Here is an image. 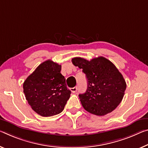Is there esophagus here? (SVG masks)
I'll return each mask as SVG.
<instances>
[{"instance_id": "esophagus-1", "label": "esophagus", "mask_w": 148, "mask_h": 148, "mask_svg": "<svg viewBox=\"0 0 148 148\" xmlns=\"http://www.w3.org/2000/svg\"><path fill=\"white\" fill-rule=\"evenodd\" d=\"M70 90H71L72 93H75V92H76L77 90H78V88H77V87H74V88H70Z\"/></svg>"}]
</instances>
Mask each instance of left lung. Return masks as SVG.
Here are the masks:
<instances>
[{
  "instance_id": "8db88e82",
  "label": "left lung",
  "mask_w": 148,
  "mask_h": 148,
  "mask_svg": "<svg viewBox=\"0 0 148 148\" xmlns=\"http://www.w3.org/2000/svg\"><path fill=\"white\" fill-rule=\"evenodd\" d=\"M72 62L82 69L88 80L86 91L78 95L84 109L97 116L115 109L123 100L126 84L113 63L103 57L91 60L75 57Z\"/></svg>"
}]
</instances>
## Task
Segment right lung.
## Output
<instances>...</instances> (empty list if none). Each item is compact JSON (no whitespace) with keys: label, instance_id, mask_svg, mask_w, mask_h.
Segmentation results:
<instances>
[{"label":"right lung","instance_id":"add662e5","mask_svg":"<svg viewBox=\"0 0 148 148\" xmlns=\"http://www.w3.org/2000/svg\"><path fill=\"white\" fill-rule=\"evenodd\" d=\"M61 65L51 60L39 64L23 84L25 99L32 109L42 116L61 112L71 93L60 73Z\"/></svg>","mask_w":148,"mask_h":148}]
</instances>
